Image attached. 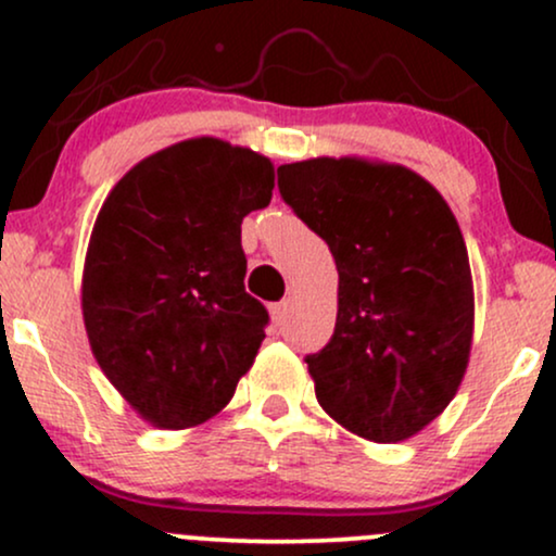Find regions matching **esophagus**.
Segmentation results:
<instances>
[{
  "instance_id": "esophagus-1",
  "label": "esophagus",
  "mask_w": 556,
  "mask_h": 556,
  "mask_svg": "<svg viewBox=\"0 0 556 556\" xmlns=\"http://www.w3.org/2000/svg\"><path fill=\"white\" fill-rule=\"evenodd\" d=\"M287 308H290V303H287V300H282V303H274V305H271V321L277 324V327H282V324H285Z\"/></svg>"
}]
</instances>
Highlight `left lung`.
I'll return each instance as SVG.
<instances>
[{
	"instance_id": "8db88e82",
	"label": "left lung",
	"mask_w": 556,
	"mask_h": 556,
	"mask_svg": "<svg viewBox=\"0 0 556 556\" xmlns=\"http://www.w3.org/2000/svg\"><path fill=\"white\" fill-rule=\"evenodd\" d=\"M277 172L285 203L340 274L334 334L305 358L318 405L368 442H405L442 416L470 361L476 305L460 225L402 164L318 156Z\"/></svg>"
}]
</instances>
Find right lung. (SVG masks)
Segmentation results:
<instances>
[{"label":"right lung","instance_id":"1","mask_svg":"<svg viewBox=\"0 0 556 556\" xmlns=\"http://www.w3.org/2000/svg\"><path fill=\"white\" fill-rule=\"evenodd\" d=\"M271 190V159L206 136L146 156L106 195L83 266V324L146 424H206L256 361L269 314L245 292L240 225Z\"/></svg>","mask_w":556,"mask_h":556}]
</instances>
